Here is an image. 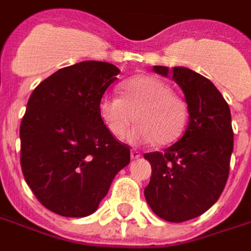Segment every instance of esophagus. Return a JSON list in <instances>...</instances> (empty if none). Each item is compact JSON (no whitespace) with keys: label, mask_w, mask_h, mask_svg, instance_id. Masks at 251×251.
<instances>
[{"label":"esophagus","mask_w":251,"mask_h":251,"mask_svg":"<svg viewBox=\"0 0 251 251\" xmlns=\"http://www.w3.org/2000/svg\"><path fill=\"white\" fill-rule=\"evenodd\" d=\"M141 156V153L140 152H139V151H132V152H131V157H132V159H139V157H140Z\"/></svg>","instance_id":"esophagus-1"}]
</instances>
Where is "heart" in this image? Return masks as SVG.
<instances>
[{
	"label": "heart",
	"instance_id": "1",
	"mask_svg": "<svg viewBox=\"0 0 251 251\" xmlns=\"http://www.w3.org/2000/svg\"><path fill=\"white\" fill-rule=\"evenodd\" d=\"M122 98L104 95L99 101V115L105 128L115 137L128 135L132 144L156 141L167 146L181 136L188 122V105L168 83L154 75H139L120 87Z\"/></svg>",
	"mask_w": 251,
	"mask_h": 251
}]
</instances>
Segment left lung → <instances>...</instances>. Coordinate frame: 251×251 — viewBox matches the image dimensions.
Returning <instances> with one entry per match:
<instances>
[{
  "mask_svg": "<svg viewBox=\"0 0 251 251\" xmlns=\"http://www.w3.org/2000/svg\"><path fill=\"white\" fill-rule=\"evenodd\" d=\"M153 71L168 76L165 66ZM172 79L185 95L189 124L184 136L164 152L144 154L152 167L144 196L156 216L169 222L199 217L225 188L233 152L230 108L209 79L173 67Z\"/></svg>",
  "mask_w": 251,
  "mask_h": 251,
  "instance_id": "1",
  "label": "left lung"
}]
</instances>
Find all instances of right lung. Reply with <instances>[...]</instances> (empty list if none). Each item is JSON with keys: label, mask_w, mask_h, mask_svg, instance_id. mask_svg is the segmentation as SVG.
I'll return each instance as SVG.
<instances>
[{"label": "right lung", "mask_w": 251, "mask_h": 251, "mask_svg": "<svg viewBox=\"0 0 251 251\" xmlns=\"http://www.w3.org/2000/svg\"><path fill=\"white\" fill-rule=\"evenodd\" d=\"M120 70L84 61L63 67L34 88L20 128L21 168L49 210L86 217L104 199L131 151L99 115V101Z\"/></svg>", "instance_id": "add662e5"}]
</instances>
